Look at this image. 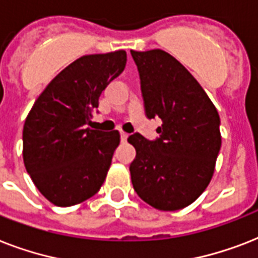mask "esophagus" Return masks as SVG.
I'll use <instances>...</instances> for the list:
<instances>
[{"instance_id":"obj_1","label":"esophagus","mask_w":258,"mask_h":258,"mask_svg":"<svg viewBox=\"0 0 258 258\" xmlns=\"http://www.w3.org/2000/svg\"><path fill=\"white\" fill-rule=\"evenodd\" d=\"M127 138H128V134L120 133V139H121V142H125V141H127Z\"/></svg>"}]
</instances>
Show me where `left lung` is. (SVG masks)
<instances>
[{
	"instance_id": "8db88e82",
	"label": "left lung",
	"mask_w": 258,
	"mask_h": 258,
	"mask_svg": "<svg viewBox=\"0 0 258 258\" xmlns=\"http://www.w3.org/2000/svg\"><path fill=\"white\" fill-rule=\"evenodd\" d=\"M149 119L161 117L155 142L134 134L130 166L135 191L146 204L174 212L205 191L221 149L220 115L208 93L175 57L162 49L131 50Z\"/></svg>"
}]
</instances>
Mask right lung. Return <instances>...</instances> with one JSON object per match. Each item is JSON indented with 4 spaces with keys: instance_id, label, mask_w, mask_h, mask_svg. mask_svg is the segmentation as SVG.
<instances>
[{
    "instance_id": "right-lung-1",
    "label": "right lung",
    "mask_w": 258,
    "mask_h": 258,
    "mask_svg": "<svg viewBox=\"0 0 258 258\" xmlns=\"http://www.w3.org/2000/svg\"><path fill=\"white\" fill-rule=\"evenodd\" d=\"M125 62V50L82 56L46 86L28 113L22 131L24 165L50 204L74 206L100 190L120 134L87 125L101 92Z\"/></svg>"
}]
</instances>
